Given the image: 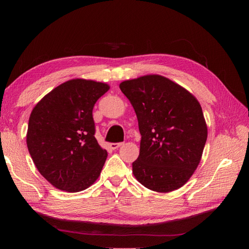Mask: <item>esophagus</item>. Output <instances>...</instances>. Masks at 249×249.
Wrapping results in <instances>:
<instances>
[{"label":"esophagus","mask_w":249,"mask_h":249,"mask_svg":"<svg viewBox=\"0 0 249 249\" xmlns=\"http://www.w3.org/2000/svg\"><path fill=\"white\" fill-rule=\"evenodd\" d=\"M121 145H123V142H115V143H110V144H109V146H110L112 150L119 149V147H120Z\"/></svg>","instance_id":"1"}]
</instances>
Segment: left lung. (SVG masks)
<instances>
[{
	"label": "left lung",
	"instance_id": "left-lung-1",
	"mask_svg": "<svg viewBox=\"0 0 249 249\" xmlns=\"http://www.w3.org/2000/svg\"><path fill=\"white\" fill-rule=\"evenodd\" d=\"M120 89L133 105L141 135L134 176L158 193L182 187L197 169L208 138L199 102L160 75L123 81Z\"/></svg>",
	"mask_w": 249,
	"mask_h": 249
}]
</instances>
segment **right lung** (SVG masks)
I'll return each instance as SVG.
<instances>
[{"label": "right lung", "mask_w": 249, "mask_h": 249, "mask_svg": "<svg viewBox=\"0 0 249 249\" xmlns=\"http://www.w3.org/2000/svg\"><path fill=\"white\" fill-rule=\"evenodd\" d=\"M108 89L106 83L72 79L32 111L26 144L37 170L54 187L77 193L98 178L108 154L95 138L93 108Z\"/></svg>", "instance_id": "right-lung-1"}]
</instances>
